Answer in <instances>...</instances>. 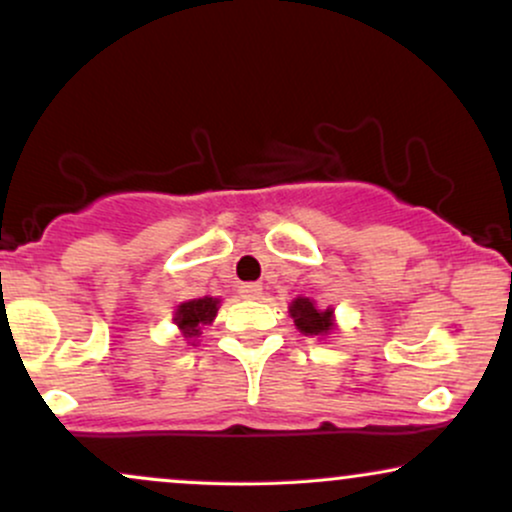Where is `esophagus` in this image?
I'll return each mask as SVG.
<instances>
[{
  "label": "esophagus",
  "instance_id": "obj_1",
  "mask_svg": "<svg viewBox=\"0 0 512 512\" xmlns=\"http://www.w3.org/2000/svg\"><path fill=\"white\" fill-rule=\"evenodd\" d=\"M238 291H240V296L248 298V301H257V298H262V286L260 284H243Z\"/></svg>",
  "mask_w": 512,
  "mask_h": 512
}]
</instances>
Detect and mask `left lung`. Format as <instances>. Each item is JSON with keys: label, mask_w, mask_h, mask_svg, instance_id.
Listing matches in <instances>:
<instances>
[{"label": "left lung", "mask_w": 512, "mask_h": 512, "mask_svg": "<svg viewBox=\"0 0 512 512\" xmlns=\"http://www.w3.org/2000/svg\"><path fill=\"white\" fill-rule=\"evenodd\" d=\"M289 315L293 317L296 330L305 334V337L325 339L327 334L337 330V320H334V308H317L313 298L298 296L293 298L289 305Z\"/></svg>", "instance_id": "left-lung-1"}]
</instances>
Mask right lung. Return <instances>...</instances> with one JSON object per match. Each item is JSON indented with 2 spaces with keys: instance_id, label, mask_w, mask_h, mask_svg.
Here are the masks:
<instances>
[{
  "instance_id": "add662e5",
  "label": "right lung",
  "mask_w": 512,
  "mask_h": 512,
  "mask_svg": "<svg viewBox=\"0 0 512 512\" xmlns=\"http://www.w3.org/2000/svg\"><path fill=\"white\" fill-rule=\"evenodd\" d=\"M221 298L204 296V298H192V301L180 303L173 313V322L178 327V332L187 339V344L195 346L197 339L202 337V330L214 322L216 313H219Z\"/></svg>"
}]
</instances>
